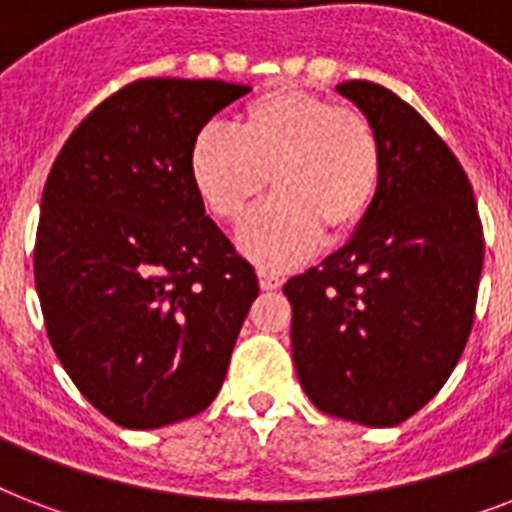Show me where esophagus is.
Here are the masks:
<instances>
[{"label": "esophagus", "mask_w": 512, "mask_h": 512, "mask_svg": "<svg viewBox=\"0 0 512 512\" xmlns=\"http://www.w3.org/2000/svg\"><path fill=\"white\" fill-rule=\"evenodd\" d=\"M257 279H260V289H265V292H273V289H279L281 284H284V279H281L279 273L265 271V268L257 271Z\"/></svg>", "instance_id": "1"}]
</instances>
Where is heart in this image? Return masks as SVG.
I'll list each match as a JSON object with an SVG mask.
<instances>
[{"label": "heart", "mask_w": 512, "mask_h": 512, "mask_svg": "<svg viewBox=\"0 0 512 512\" xmlns=\"http://www.w3.org/2000/svg\"><path fill=\"white\" fill-rule=\"evenodd\" d=\"M188 175L217 220H244L239 247L265 268L303 263L324 239L361 225L382 183V148L374 124L356 108L316 92L281 87L249 100L239 127L204 124L188 151Z\"/></svg>", "instance_id": "1"}]
</instances>
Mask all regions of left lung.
Masks as SVG:
<instances>
[{
	"label": "left lung",
	"mask_w": 512,
	"mask_h": 512,
	"mask_svg": "<svg viewBox=\"0 0 512 512\" xmlns=\"http://www.w3.org/2000/svg\"><path fill=\"white\" fill-rule=\"evenodd\" d=\"M337 92L377 130L382 183L348 244L284 284L292 361L321 412L393 428L420 412L460 361L484 228L462 164L409 103L361 79Z\"/></svg>",
	"instance_id": "left-lung-1"
}]
</instances>
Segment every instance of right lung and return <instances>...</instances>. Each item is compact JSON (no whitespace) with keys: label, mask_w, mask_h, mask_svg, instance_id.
I'll use <instances>...</instances> for the list:
<instances>
[{"label":"right lung","mask_w":512,"mask_h":512,"mask_svg":"<svg viewBox=\"0 0 512 512\" xmlns=\"http://www.w3.org/2000/svg\"><path fill=\"white\" fill-rule=\"evenodd\" d=\"M247 92L138 79L87 114L44 183L34 281L47 337L82 396L122 428L204 412L260 292L188 175L196 132Z\"/></svg>","instance_id":"1"}]
</instances>
